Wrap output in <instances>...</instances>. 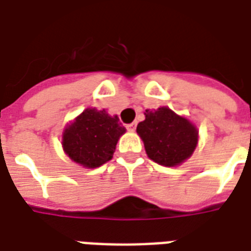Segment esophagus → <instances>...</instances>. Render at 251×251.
<instances>
[{
    "instance_id": "1",
    "label": "esophagus",
    "mask_w": 251,
    "mask_h": 251,
    "mask_svg": "<svg viewBox=\"0 0 251 251\" xmlns=\"http://www.w3.org/2000/svg\"><path fill=\"white\" fill-rule=\"evenodd\" d=\"M135 128H136V123L127 124V129H128V131H135Z\"/></svg>"
}]
</instances>
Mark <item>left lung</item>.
<instances>
[{
	"instance_id": "left-lung-1",
	"label": "left lung",
	"mask_w": 251,
	"mask_h": 251,
	"mask_svg": "<svg viewBox=\"0 0 251 251\" xmlns=\"http://www.w3.org/2000/svg\"><path fill=\"white\" fill-rule=\"evenodd\" d=\"M146 120L136 132L142 138L148 158L166 167H175L193 155L198 144V129L187 119L167 107L146 109Z\"/></svg>"
}]
</instances>
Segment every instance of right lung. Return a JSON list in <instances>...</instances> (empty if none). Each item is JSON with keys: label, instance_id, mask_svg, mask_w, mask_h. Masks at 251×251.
Here are the masks:
<instances>
[{"label": "right lung", "instance_id": "1", "mask_svg": "<svg viewBox=\"0 0 251 251\" xmlns=\"http://www.w3.org/2000/svg\"><path fill=\"white\" fill-rule=\"evenodd\" d=\"M126 132L118 116L105 109L87 108L69 123L63 132V148L73 162L96 168L111 160L119 138Z\"/></svg>", "mask_w": 251, "mask_h": 251}]
</instances>
